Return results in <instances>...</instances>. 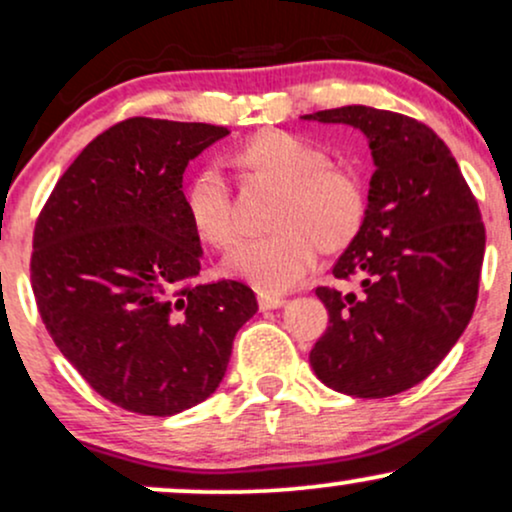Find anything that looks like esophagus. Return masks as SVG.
Returning <instances> with one entry per match:
<instances>
[{
  "instance_id": "esophagus-1",
  "label": "esophagus",
  "mask_w": 512,
  "mask_h": 512,
  "mask_svg": "<svg viewBox=\"0 0 512 512\" xmlns=\"http://www.w3.org/2000/svg\"><path fill=\"white\" fill-rule=\"evenodd\" d=\"M285 301L287 299L282 294H270V292L258 294V306H261V311H270V308L285 306Z\"/></svg>"
}]
</instances>
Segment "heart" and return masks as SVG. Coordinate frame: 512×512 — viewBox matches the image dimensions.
<instances>
[{"label":"heart","instance_id":"obj_1","mask_svg":"<svg viewBox=\"0 0 512 512\" xmlns=\"http://www.w3.org/2000/svg\"><path fill=\"white\" fill-rule=\"evenodd\" d=\"M249 178L280 187L268 237L239 242L225 256L227 275L266 292L294 287L311 273L318 249L339 254L358 237L368 213L363 180L351 168L327 166L320 147L289 132H258L230 154ZM185 216L201 242L225 249L235 239L232 199L223 175L201 168L182 192Z\"/></svg>","mask_w":512,"mask_h":512}]
</instances>
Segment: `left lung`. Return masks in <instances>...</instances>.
I'll return each mask as SVG.
<instances>
[{
  "mask_svg": "<svg viewBox=\"0 0 512 512\" xmlns=\"http://www.w3.org/2000/svg\"><path fill=\"white\" fill-rule=\"evenodd\" d=\"M301 121L361 130L375 163L365 223L332 268L337 280L358 277L361 292L315 289L330 325L313 372L358 399L401 394L444 361L475 311L487 242L479 206L451 149L415 118L342 106Z\"/></svg>",
  "mask_w": 512,
  "mask_h": 512,
  "instance_id": "obj_1",
  "label": "left lung"
}]
</instances>
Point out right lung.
<instances>
[{
  "mask_svg": "<svg viewBox=\"0 0 512 512\" xmlns=\"http://www.w3.org/2000/svg\"><path fill=\"white\" fill-rule=\"evenodd\" d=\"M230 130L130 118L92 140L35 225L30 277L54 344L87 384L130 413L206 401L258 311L244 282L197 285L201 242L182 175Z\"/></svg>",
  "mask_w": 512,
  "mask_h": 512,
  "instance_id": "1",
  "label": "right lung"
}]
</instances>
